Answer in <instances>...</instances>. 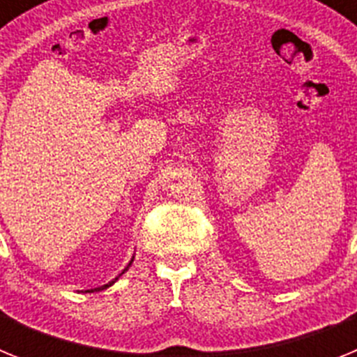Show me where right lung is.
I'll return each mask as SVG.
<instances>
[{
  "mask_svg": "<svg viewBox=\"0 0 357 357\" xmlns=\"http://www.w3.org/2000/svg\"><path fill=\"white\" fill-rule=\"evenodd\" d=\"M132 261H134V259H132ZM132 261H130V263H128V266H130V264H132ZM128 266H127V268H125V270H123V272H121V273H125V272H127V270H128ZM121 273H119V275H118V277H121ZM118 277H116V279H114V280H110L109 284L102 286V288H94V289H87V291H85V293H94V291H102V289H107V288H109V286H112V284H114L116 280H118Z\"/></svg>",
  "mask_w": 357,
  "mask_h": 357,
  "instance_id": "right-lung-1",
  "label": "right lung"
}]
</instances>
